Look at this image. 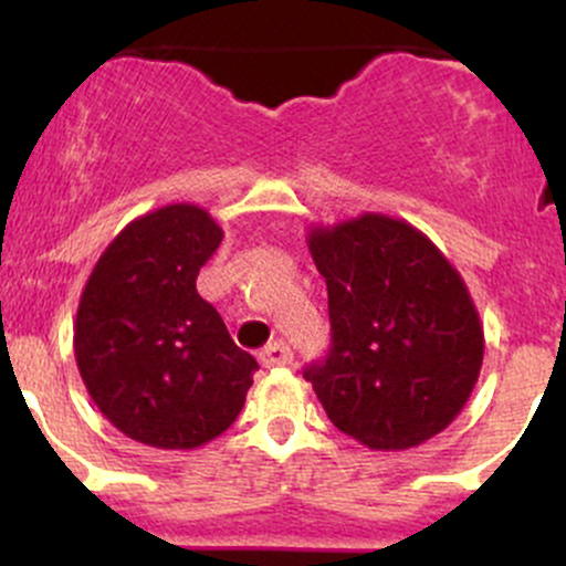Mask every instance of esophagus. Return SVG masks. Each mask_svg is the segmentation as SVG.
I'll list each match as a JSON object with an SVG mask.
<instances>
[{"instance_id":"esophagus-1","label":"esophagus","mask_w":566,"mask_h":566,"mask_svg":"<svg viewBox=\"0 0 566 566\" xmlns=\"http://www.w3.org/2000/svg\"><path fill=\"white\" fill-rule=\"evenodd\" d=\"M258 359H261V365L269 367V369L271 367H287L292 361V350H290L287 343L276 340V343H269V346H265L261 354H258Z\"/></svg>"}]
</instances>
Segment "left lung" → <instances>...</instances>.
Segmentation results:
<instances>
[{"label": "left lung", "mask_w": 566, "mask_h": 566, "mask_svg": "<svg viewBox=\"0 0 566 566\" xmlns=\"http://www.w3.org/2000/svg\"><path fill=\"white\" fill-rule=\"evenodd\" d=\"M327 282L333 346L305 369L337 431L401 452L444 431L484 361V327L463 276L405 218L361 212L308 226Z\"/></svg>", "instance_id": "obj_1"}]
</instances>
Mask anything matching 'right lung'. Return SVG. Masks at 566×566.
Instances as JSON below:
<instances>
[{
	"label": "right lung",
	"mask_w": 566,
	"mask_h": 566,
	"mask_svg": "<svg viewBox=\"0 0 566 566\" xmlns=\"http://www.w3.org/2000/svg\"><path fill=\"white\" fill-rule=\"evenodd\" d=\"M223 242L205 207L138 216L101 252L74 322L82 382L103 418L157 450H197L242 412L258 361L197 292Z\"/></svg>",
	"instance_id": "1"
}]
</instances>
